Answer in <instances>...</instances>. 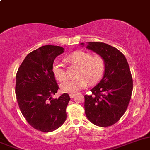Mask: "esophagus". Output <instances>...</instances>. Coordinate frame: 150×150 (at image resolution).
<instances>
[{
	"label": "esophagus",
	"instance_id": "obj_1",
	"mask_svg": "<svg viewBox=\"0 0 150 150\" xmlns=\"http://www.w3.org/2000/svg\"><path fill=\"white\" fill-rule=\"evenodd\" d=\"M74 96H75V94H70V98H71V99H73Z\"/></svg>",
	"mask_w": 150,
	"mask_h": 150
}]
</instances>
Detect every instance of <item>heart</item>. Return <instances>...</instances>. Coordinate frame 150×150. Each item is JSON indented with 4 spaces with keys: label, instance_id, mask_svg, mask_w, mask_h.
<instances>
[{
    "label": "heart",
    "instance_id": "b5f03b06",
    "mask_svg": "<svg viewBox=\"0 0 150 150\" xmlns=\"http://www.w3.org/2000/svg\"><path fill=\"white\" fill-rule=\"evenodd\" d=\"M71 65L79 68L75 79H68L60 85L62 92L75 94L89 85L98 83L103 76L106 68V62L102 56L92 55L84 51H76L67 57ZM52 72L54 77L59 82L66 78V72L63 65L55 61L52 65Z\"/></svg>",
    "mask_w": 150,
    "mask_h": 150
}]
</instances>
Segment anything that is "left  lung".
I'll return each mask as SVG.
<instances>
[{
	"label": "left lung",
	"instance_id": "obj_1",
	"mask_svg": "<svg viewBox=\"0 0 150 150\" xmlns=\"http://www.w3.org/2000/svg\"><path fill=\"white\" fill-rule=\"evenodd\" d=\"M84 45V43H81ZM105 59L103 78L85 96V112L91 123L109 127L116 123L126 111L133 83L129 65L120 51L104 42H88L86 47Z\"/></svg>",
	"mask_w": 150,
	"mask_h": 150
}]
</instances>
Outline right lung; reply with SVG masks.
I'll return each instance as SVG.
<instances>
[{
  "label": "right lung",
  "instance_id": "1",
  "mask_svg": "<svg viewBox=\"0 0 150 150\" xmlns=\"http://www.w3.org/2000/svg\"><path fill=\"white\" fill-rule=\"evenodd\" d=\"M63 52L57 45L40 47L25 57L17 72L15 93L20 110L27 122L42 132H52L66 120L69 95L52 99L59 89L52 65Z\"/></svg>",
  "mask_w": 150,
  "mask_h": 150
}]
</instances>
